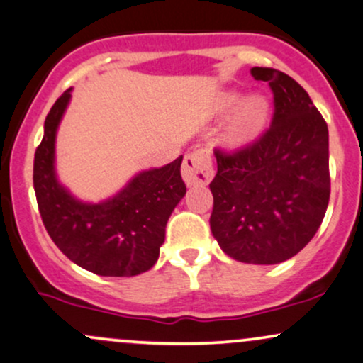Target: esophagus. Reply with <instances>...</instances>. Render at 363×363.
Masks as SVG:
<instances>
[{
    "mask_svg": "<svg viewBox=\"0 0 363 363\" xmlns=\"http://www.w3.org/2000/svg\"><path fill=\"white\" fill-rule=\"evenodd\" d=\"M182 179L187 186L208 184L213 179V164L206 150H194L187 153L182 162Z\"/></svg>",
    "mask_w": 363,
    "mask_h": 363,
    "instance_id": "1",
    "label": "esophagus"
}]
</instances>
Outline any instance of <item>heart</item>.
Segmentation results:
<instances>
[{
	"mask_svg": "<svg viewBox=\"0 0 363 363\" xmlns=\"http://www.w3.org/2000/svg\"><path fill=\"white\" fill-rule=\"evenodd\" d=\"M240 102V94L230 91V94L223 95L222 99V109L230 111ZM269 104L262 95H251L237 107V111L232 116L230 123L227 126V138L232 143H244V141L251 140L254 135L262 128L268 118Z\"/></svg>",
	"mask_w": 363,
	"mask_h": 363,
	"instance_id": "b5f03b06",
	"label": "heart"
}]
</instances>
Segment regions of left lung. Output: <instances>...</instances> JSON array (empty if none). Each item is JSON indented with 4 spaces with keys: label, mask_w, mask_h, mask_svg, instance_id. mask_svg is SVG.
<instances>
[{
    "label": "left lung",
    "mask_w": 363,
    "mask_h": 363,
    "mask_svg": "<svg viewBox=\"0 0 363 363\" xmlns=\"http://www.w3.org/2000/svg\"><path fill=\"white\" fill-rule=\"evenodd\" d=\"M273 90L272 126L237 152L215 150L211 234L222 251L249 264H278L301 252L329 203L328 124L289 74L251 69Z\"/></svg>",
    "instance_id": "obj_1"
}]
</instances>
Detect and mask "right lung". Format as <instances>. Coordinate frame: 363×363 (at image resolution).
<instances>
[{"label":"right lung","mask_w":363,"mask_h":363,"mask_svg":"<svg viewBox=\"0 0 363 363\" xmlns=\"http://www.w3.org/2000/svg\"><path fill=\"white\" fill-rule=\"evenodd\" d=\"M72 89L54 102L35 150L34 189L48 234L68 259L101 277H135L155 264L169 216L184 198L182 157L136 174L118 194L83 203L60 184L54 169L56 133Z\"/></svg>","instance_id":"obj_1"}]
</instances>
